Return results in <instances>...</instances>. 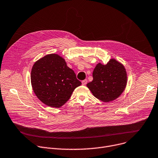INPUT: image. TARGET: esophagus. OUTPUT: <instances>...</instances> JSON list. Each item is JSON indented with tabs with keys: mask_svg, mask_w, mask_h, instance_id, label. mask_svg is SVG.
<instances>
[{
	"mask_svg": "<svg viewBox=\"0 0 158 158\" xmlns=\"http://www.w3.org/2000/svg\"><path fill=\"white\" fill-rule=\"evenodd\" d=\"M87 82H88V80H87V79H84V80H83V81H82V84L83 85H85V84H87Z\"/></svg>",
	"mask_w": 158,
	"mask_h": 158,
	"instance_id": "1",
	"label": "esophagus"
}]
</instances>
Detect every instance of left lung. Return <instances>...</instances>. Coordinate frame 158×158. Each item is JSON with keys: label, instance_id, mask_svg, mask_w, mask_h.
<instances>
[{"label": "left lung", "instance_id": "8db88e82", "mask_svg": "<svg viewBox=\"0 0 158 158\" xmlns=\"http://www.w3.org/2000/svg\"><path fill=\"white\" fill-rule=\"evenodd\" d=\"M93 80L87 84L93 94L104 102L118 98L127 85V73L124 66L114 59L106 65L99 63L93 73Z\"/></svg>", "mask_w": 158, "mask_h": 158}]
</instances>
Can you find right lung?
I'll use <instances>...</instances> for the list:
<instances>
[{
	"label": "right lung",
	"mask_w": 158,
	"mask_h": 158,
	"mask_svg": "<svg viewBox=\"0 0 158 158\" xmlns=\"http://www.w3.org/2000/svg\"><path fill=\"white\" fill-rule=\"evenodd\" d=\"M31 82L33 91L40 101L54 108L64 105L74 90L81 84L74 70L57 54L47 55L34 64Z\"/></svg>",
	"instance_id": "add662e5"
}]
</instances>
